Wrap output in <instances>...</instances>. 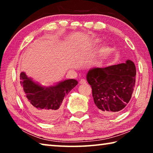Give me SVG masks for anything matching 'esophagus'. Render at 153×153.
<instances>
[{
  "label": "esophagus",
  "mask_w": 153,
  "mask_h": 153,
  "mask_svg": "<svg viewBox=\"0 0 153 153\" xmlns=\"http://www.w3.org/2000/svg\"><path fill=\"white\" fill-rule=\"evenodd\" d=\"M79 84H86V79H80V81H79Z\"/></svg>",
  "instance_id": "obj_1"
}]
</instances>
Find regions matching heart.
<instances>
[{"instance_id":"obj_1","label":"heart","mask_w":153,"mask_h":153,"mask_svg":"<svg viewBox=\"0 0 153 153\" xmlns=\"http://www.w3.org/2000/svg\"><path fill=\"white\" fill-rule=\"evenodd\" d=\"M97 42H98V40H97ZM108 51V48L107 46H102V47L100 49V55L102 56H105L107 55Z\"/></svg>"}]
</instances>
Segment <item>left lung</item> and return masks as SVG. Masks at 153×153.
<instances>
[{
    "label": "left lung",
    "instance_id": "8db88e82",
    "mask_svg": "<svg viewBox=\"0 0 153 153\" xmlns=\"http://www.w3.org/2000/svg\"><path fill=\"white\" fill-rule=\"evenodd\" d=\"M136 75V66L130 60L105 68L90 69L86 78L92 87L98 112L111 115L122 111L131 99Z\"/></svg>",
    "mask_w": 153,
    "mask_h": 153
}]
</instances>
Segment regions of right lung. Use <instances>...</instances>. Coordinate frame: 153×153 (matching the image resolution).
I'll list each match as a JSON object with an SVG mask.
<instances>
[{
    "label": "right lung",
    "mask_w": 153,
    "mask_h": 153,
    "mask_svg": "<svg viewBox=\"0 0 153 153\" xmlns=\"http://www.w3.org/2000/svg\"><path fill=\"white\" fill-rule=\"evenodd\" d=\"M20 84L24 92V102L29 110L42 121L52 122L61 115L64 97L76 86L77 81L66 79L55 86L43 87L22 72Z\"/></svg>",
    "instance_id": "obj_1"
}]
</instances>
